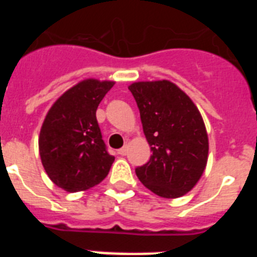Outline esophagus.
<instances>
[{
	"instance_id": "esophagus-1",
	"label": "esophagus",
	"mask_w": 257,
	"mask_h": 257,
	"mask_svg": "<svg viewBox=\"0 0 257 257\" xmlns=\"http://www.w3.org/2000/svg\"><path fill=\"white\" fill-rule=\"evenodd\" d=\"M127 152H128V147H127V145L122 147L121 149H118V154H119V156H126Z\"/></svg>"
}]
</instances>
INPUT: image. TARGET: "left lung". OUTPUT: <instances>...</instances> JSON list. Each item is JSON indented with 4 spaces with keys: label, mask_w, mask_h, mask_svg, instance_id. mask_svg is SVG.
<instances>
[{
    "label": "left lung",
    "mask_w": 257,
    "mask_h": 257,
    "mask_svg": "<svg viewBox=\"0 0 257 257\" xmlns=\"http://www.w3.org/2000/svg\"><path fill=\"white\" fill-rule=\"evenodd\" d=\"M128 90L152 151L149 162L135 170L138 178L163 198L187 194L201 179L208 158V135L198 108L167 79L134 82Z\"/></svg>",
    "instance_id": "8db88e82"
}]
</instances>
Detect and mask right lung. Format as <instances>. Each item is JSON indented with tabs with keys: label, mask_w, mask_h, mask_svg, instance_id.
<instances>
[{
	"label": "right lung",
	"mask_w": 257,
	"mask_h": 257,
	"mask_svg": "<svg viewBox=\"0 0 257 257\" xmlns=\"http://www.w3.org/2000/svg\"><path fill=\"white\" fill-rule=\"evenodd\" d=\"M113 81L83 79L49 109L38 138L41 162L55 185L69 193L95 187L108 175L114 157L106 152L96 109Z\"/></svg>",
	"instance_id": "right-lung-1"
}]
</instances>
